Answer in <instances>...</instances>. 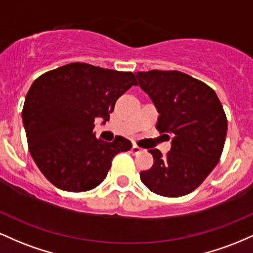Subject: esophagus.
Returning <instances> with one entry per match:
<instances>
[{"label":"esophagus","mask_w":253,"mask_h":253,"mask_svg":"<svg viewBox=\"0 0 253 253\" xmlns=\"http://www.w3.org/2000/svg\"><path fill=\"white\" fill-rule=\"evenodd\" d=\"M141 148L138 146H136V144H134V146H132V148H131V152H132V154H138V153L141 152Z\"/></svg>","instance_id":"34e87169"}]
</instances>
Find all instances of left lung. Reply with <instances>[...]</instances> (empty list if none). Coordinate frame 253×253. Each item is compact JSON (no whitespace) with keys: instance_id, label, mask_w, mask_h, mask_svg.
<instances>
[{"instance_id":"8db88e82","label":"left lung","mask_w":253,"mask_h":253,"mask_svg":"<svg viewBox=\"0 0 253 253\" xmlns=\"http://www.w3.org/2000/svg\"><path fill=\"white\" fill-rule=\"evenodd\" d=\"M159 112L157 129L172 138L166 155L150 149L154 164L142 171V183L154 194L180 197L203 183L222 154L227 118L216 93L177 70L136 74ZM171 137H169V135Z\"/></svg>"}]
</instances>
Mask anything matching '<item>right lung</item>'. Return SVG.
<instances>
[{
    "instance_id": "right-lung-1",
    "label": "right lung",
    "mask_w": 253,
    "mask_h": 253,
    "mask_svg": "<svg viewBox=\"0 0 253 253\" xmlns=\"http://www.w3.org/2000/svg\"><path fill=\"white\" fill-rule=\"evenodd\" d=\"M136 84L130 72L78 62L33 82L22 122L33 160L56 188L70 192L94 189L106 178L113 157L131 148L124 137L96 138L93 129L96 118L103 124L109 121L117 99Z\"/></svg>"
}]
</instances>
